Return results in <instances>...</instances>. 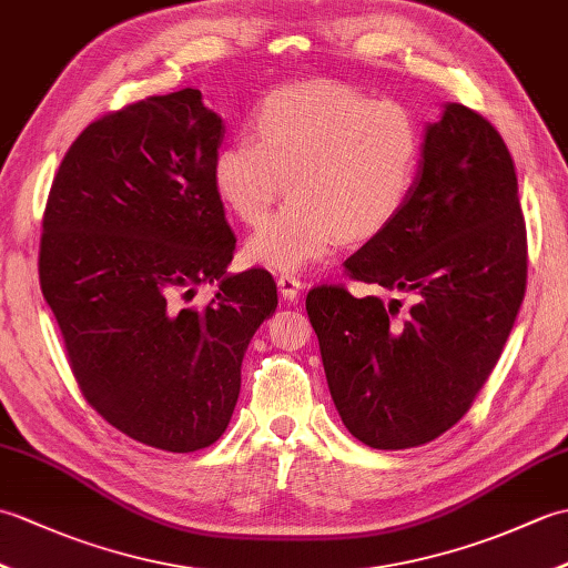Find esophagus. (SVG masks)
<instances>
[{"label":"esophagus","instance_id":"1","mask_svg":"<svg viewBox=\"0 0 568 568\" xmlns=\"http://www.w3.org/2000/svg\"><path fill=\"white\" fill-rule=\"evenodd\" d=\"M277 291L285 300H297L300 291H303V281L295 273H281L277 275Z\"/></svg>","mask_w":568,"mask_h":568}]
</instances>
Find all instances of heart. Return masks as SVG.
Instances as JSON below:
<instances>
[{
    "instance_id": "heart-1",
    "label": "heart",
    "mask_w": 568,
    "mask_h": 568,
    "mask_svg": "<svg viewBox=\"0 0 568 568\" xmlns=\"http://www.w3.org/2000/svg\"><path fill=\"white\" fill-rule=\"evenodd\" d=\"M251 134L216 151L212 178L248 226L291 183L293 197L246 244L248 261L277 271L388 229L413 200L425 161V126L413 106L329 80L273 90L253 110Z\"/></svg>"
}]
</instances>
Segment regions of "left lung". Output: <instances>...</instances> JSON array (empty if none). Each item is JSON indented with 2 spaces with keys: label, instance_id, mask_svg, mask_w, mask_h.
I'll use <instances>...</instances> for the list:
<instances>
[{
  "label": "left lung",
  "instance_id": "1",
  "mask_svg": "<svg viewBox=\"0 0 568 568\" xmlns=\"http://www.w3.org/2000/svg\"><path fill=\"white\" fill-rule=\"evenodd\" d=\"M344 265L348 281L413 293L415 305L405 315L400 300L344 283L307 293L342 422L373 449L442 437L496 368L527 287V229L498 129L446 104L427 126L413 200Z\"/></svg>",
  "mask_w": 568,
  "mask_h": 568
}]
</instances>
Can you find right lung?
<instances>
[{
  "label": "right lung",
  "instance_id": "add662e5",
  "mask_svg": "<svg viewBox=\"0 0 568 568\" xmlns=\"http://www.w3.org/2000/svg\"><path fill=\"white\" fill-rule=\"evenodd\" d=\"M222 119L185 88L104 116L72 141L43 212L39 281L84 400L126 437L187 454L222 437L273 275H226L236 239L212 163ZM217 283L204 308L200 284Z\"/></svg>",
  "mask_w": 568,
  "mask_h": 568
}]
</instances>
